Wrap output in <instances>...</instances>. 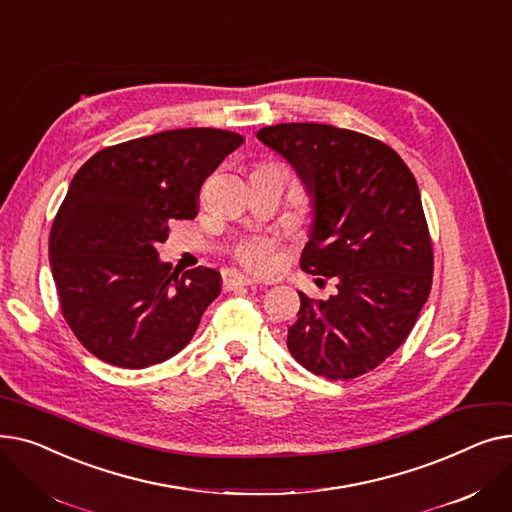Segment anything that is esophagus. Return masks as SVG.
Here are the masks:
<instances>
[{
	"label": "esophagus",
	"instance_id": "1",
	"mask_svg": "<svg viewBox=\"0 0 512 512\" xmlns=\"http://www.w3.org/2000/svg\"><path fill=\"white\" fill-rule=\"evenodd\" d=\"M255 284H257L255 278L240 274V272H236V270L224 274V288H226V290H234V288H238V286H255Z\"/></svg>",
	"mask_w": 512,
	"mask_h": 512
}]
</instances>
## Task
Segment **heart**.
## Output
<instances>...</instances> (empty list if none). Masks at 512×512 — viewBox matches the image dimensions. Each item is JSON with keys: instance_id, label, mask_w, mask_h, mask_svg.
<instances>
[{"instance_id": "b5f03b06", "label": "heart", "mask_w": 512, "mask_h": 512, "mask_svg": "<svg viewBox=\"0 0 512 512\" xmlns=\"http://www.w3.org/2000/svg\"><path fill=\"white\" fill-rule=\"evenodd\" d=\"M240 259L245 261L251 267V270H255V272L272 270L274 263H276L274 242L272 240H265V238L249 240V242H245V245L240 247Z\"/></svg>"}]
</instances>
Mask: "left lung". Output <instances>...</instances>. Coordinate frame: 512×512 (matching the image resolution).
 <instances>
[{
    "label": "left lung",
    "instance_id": "left-lung-1",
    "mask_svg": "<svg viewBox=\"0 0 512 512\" xmlns=\"http://www.w3.org/2000/svg\"><path fill=\"white\" fill-rule=\"evenodd\" d=\"M257 139L288 161L309 197L301 267L336 280L326 301L299 290L288 351L326 380L357 378L407 340L432 288L417 180L394 149L353 130L278 124Z\"/></svg>",
    "mask_w": 512,
    "mask_h": 512
}]
</instances>
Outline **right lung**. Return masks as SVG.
<instances>
[{
    "mask_svg": "<svg viewBox=\"0 0 512 512\" xmlns=\"http://www.w3.org/2000/svg\"><path fill=\"white\" fill-rule=\"evenodd\" d=\"M245 139L180 128L95 153L53 220L49 263L62 313L89 353L124 367L164 363L191 342L222 276L159 259L172 220H193L203 180Z\"/></svg>",
    "mask_w": 512,
    "mask_h": 512,
    "instance_id": "1",
    "label": "right lung"
}]
</instances>
